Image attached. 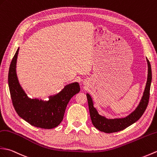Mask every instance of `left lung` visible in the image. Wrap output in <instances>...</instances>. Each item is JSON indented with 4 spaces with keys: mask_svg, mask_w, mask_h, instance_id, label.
<instances>
[{
    "mask_svg": "<svg viewBox=\"0 0 157 157\" xmlns=\"http://www.w3.org/2000/svg\"><path fill=\"white\" fill-rule=\"evenodd\" d=\"M148 63V78L146 84L145 89L143 93V96L140 101L139 104L130 114L125 118H114L108 119L98 114L96 109L94 107L92 99L90 94H87V102H88L89 110L90 114V118L92 120L93 125L101 132L105 133H112L121 131L126 128L127 127L132 125L140 119L144 111L147 108L148 104L149 97H150V89L152 80V71L151 63L147 58Z\"/></svg>",
    "mask_w": 157,
    "mask_h": 157,
    "instance_id": "8db88e82",
    "label": "left lung"
}]
</instances>
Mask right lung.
<instances>
[{
	"label": "right lung",
	"instance_id": "add662e5",
	"mask_svg": "<svg viewBox=\"0 0 157 157\" xmlns=\"http://www.w3.org/2000/svg\"><path fill=\"white\" fill-rule=\"evenodd\" d=\"M18 48L10 65L8 82L13 106L21 118L38 128L52 129L57 126L63 118L65 109L71 98L80 91L78 82L64 87L56 95L49 96L48 101L29 98L19 84L16 72Z\"/></svg>",
	"mask_w": 157,
	"mask_h": 157
}]
</instances>
